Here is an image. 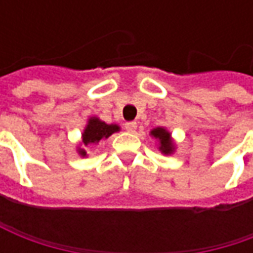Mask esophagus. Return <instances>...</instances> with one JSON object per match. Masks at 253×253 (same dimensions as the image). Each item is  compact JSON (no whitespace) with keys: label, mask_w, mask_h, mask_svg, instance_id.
<instances>
[{"label":"esophagus","mask_w":253,"mask_h":253,"mask_svg":"<svg viewBox=\"0 0 253 253\" xmlns=\"http://www.w3.org/2000/svg\"><path fill=\"white\" fill-rule=\"evenodd\" d=\"M124 126H125V129H126L128 132H135L136 131V126H138V125H136V122L129 121V122H125V125H124Z\"/></svg>","instance_id":"esophagus-1"}]
</instances>
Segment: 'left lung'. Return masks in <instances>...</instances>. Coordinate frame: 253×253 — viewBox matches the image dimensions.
Listing matches in <instances>:
<instances>
[{
  "instance_id": "1",
  "label": "left lung",
  "mask_w": 253,
  "mask_h": 253,
  "mask_svg": "<svg viewBox=\"0 0 253 253\" xmlns=\"http://www.w3.org/2000/svg\"><path fill=\"white\" fill-rule=\"evenodd\" d=\"M151 133L156 138V139H159V142H161V148H159V149H161L165 155H169V153L173 152L174 146H173V142L170 139V133L166 131V129H163V128H156V129H153Z\"/></svg>"
}]
</instances>
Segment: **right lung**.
<instances>
[{"label": "right lung", "mask_w": 253, "mask_h": 253, "mask_svg": "<svg viewBox=\"0 0 253 253\" xmlns=\"http://www.w3.org/2000/svg\"><path fill=\"white\" fill-rule=\"evenodd\" d=\"M120 129L118 125H108L105 122L100 121L98 118H91L88 125L85 126L83 133V143L87 146L90 143H98L101 139H107L110 135ZM80 155L85 156V152L80 149Z\"/></svg>", "instance_id": "1"}]
</instances>
